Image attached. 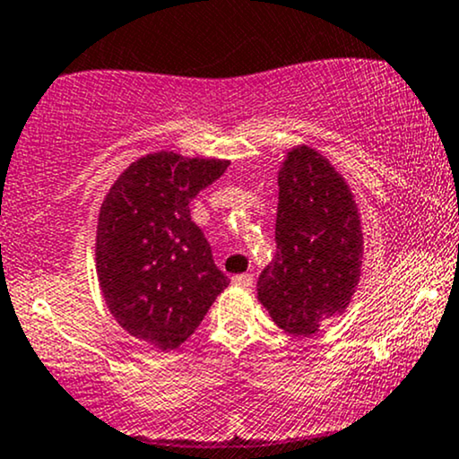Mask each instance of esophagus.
Masks as SVG:
<instances>
[{"instance_id":"esophagus-1","label":"esophagus","mask_w":459,"mask_h":459,"mask_svg":"<svg viewBox=\"0 0 459 459\" xmlns=\"http://www.w3.org/2000/svg\"><path fill=\"white\" fill-rule=\"evenodd\" d=\"M231 281H234L236 286L249 288L251 284H254V275H249V273H240V275H234V277H231Z\"/></svg>"}]
</instances>
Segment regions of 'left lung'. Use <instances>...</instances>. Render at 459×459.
I'll use <instances>...</instances> for the list:
<instances>
[{
	"instance_id": "obj_1",
	"label": "left lung",
	"mask_w": 459,
	"mask_h": 459,
	"mask_svg": "<svg viewBox=\"0 0 459 459\" xmlns=\"http://www.w3.org/2000/svg\"><path fill=\"white\" fill-rule=\"evenodd\" d=\"M277 184V254L257 280V299L284 332L310 336L344 312L358 286V205L342 175L306 145L288 152Z\"/></svg>"
}]
</instances>
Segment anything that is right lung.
<instances>
[{
  "label": "right lung",
  "mask_w": 459,
  "mask_h": 459,
  "mask_svg": "<svg viewBox=\"0 0 459 459\" xmlns=\"http://www.w3.org/2000/svg\"><path fill=\"white\" fill-rule=\"evenodd\" d=\"M228 167L149 153L121 173L101 204L97 277L108 310L127 333L162 351L186 341L230 284L188 208Z\"/></svg>",
  "instance_id": "add662e5"
}]
</instances>
